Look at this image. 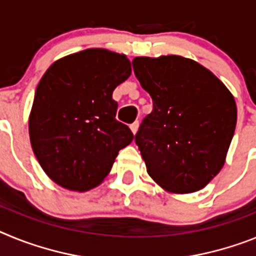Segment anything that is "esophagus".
I'll return each instance as SVG.
<instances>
[{
    "label": "esophagus",
    "mask_w": 256,
    "mask_h": 256,
    "mask_svg": "<svg viewBox=\"0 0 256 256\" xmlns=\"http://www.w3.org/2000/svg\"><path fill=\"white\" fill-rule=\"evenodd\" d=\"M130 128H131V131H132V132H134V134H136L138 128H139V121H135L134 124H131V125H130Z\"/></svg>",
    "instance_id": "obj_1"
}]
</instances>
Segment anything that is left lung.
Masks as SVG:
<instances>
[{"mask_svg":"<svg viewBox=\"0 0 256 256\" xmlns=\"http://www.w3.org/2000/svg\"><path fill=\"white\" fill-rule=\"evenodd\" d=\"M132 68L153 100L135 134L148 174L170 192L201 190L226 161L237 122L234 98L186 58H135Z\"/></svg>","mask_w":256,"mask_h":256,"instance_id":"left-lung-1","label":"left lung"}]
</instances>
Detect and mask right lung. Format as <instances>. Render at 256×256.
I'll use <instances>...</instances> for the list:
<instances>
[{"mask_svg": "<svg viewBox=\"0 0 256 256\" xmlns=\"http://www.w3.org/2000/svg\"><path fill=\"white\" fill-rule=\"evenodd\" d=\"M125 55L88 48L55 62L36 88L30 117L33 152L46 174L66 190L100 184L120 150L134 139L116 120L113 90L130 77Z\"/></svg>", "mask_w": 256, "mask_h": 256, "instance_id": "add662e5", "label": "right lung"}]
</instances>
